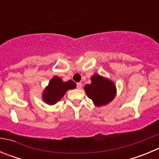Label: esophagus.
I'll return each mask as SVG.
<instances>
[{
    "label": "esophagus",
    "mask_w": 159,
    "mask_h": 159,
    "mask_svg": "<svg viewBox=\"0 0 159 159\" xmlns=\"http://www.w3.org/2000/svg\"><path fill=\"white\" fill-rule=\"evenodd\" d=\"M76 86L78 89H81L82 88V83H77Z\"/></svg>",
    "instance_id": "1"
}]
</instances>
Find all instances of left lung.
<instances>
[{"instance_id":"obj_1","label":"left lung","mask_w":159,"mask_h":159,"mask_svg":"<svg viewBox=\"0 0 159 159\" xmlns=\"http://www.w3.org/2000/svg\"><path fill=\"white\" fill-rule=\"evenodd\" d=\"M91 80V84L84 86V91L95 106H103L113 100L116 95V88L111 80L99 74L92 75Z\"/></svg>"}]
</instances>
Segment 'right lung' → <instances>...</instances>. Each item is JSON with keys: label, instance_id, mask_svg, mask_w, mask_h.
Instances as JSON below:
<instances>
[{"label": "right lung", "instance_id": "add662e5", "mask_svg": "<svg viewBox=\"0 0 159 159\" xmlns=\"http://www.w3.org/2000/svg\"><path fill=\"white\" fill-rule=\"evenodd\" d=\"M76 84L72 80L64 82L62 79L58 76H54L48 85L43 90L42 98L43 100L49 105L57 103L62 99L66 92L70 89H74Z\"/></svg>", "mask_w": 159, "mask_h": 159}]
</instances>
